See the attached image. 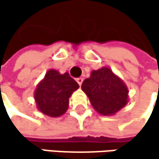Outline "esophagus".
<instances>
[{"label": "esophagus", "mask_w": 159, "mask_h": 159, "mask_svg": "<svg viewBox=\"0 0 159 159\" xmlns=\"http://www.w3.org/2000/svg\"><path fill=\"white\" fill-rule=\"evenodd\" d=\"M76 82L79 84V86H81V85H82V83H83V78H82V77L77 78V79H76Z\"/></svg>", "instance_id": "1"}]
</instances>
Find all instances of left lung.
<instances>
[{
    "label": "left lung",
    "instance_id": "obj_1",
    "mask_svg": "<svg viewBox=\"0 0 159 159\" xmlns=\"http://www.w3.org/2000/svg\"><path fill=\"white\" fill-rule=\"evenodd\" d=\"M81 89L101 115H114L129 102V89L108 66L91 71Z\"/></svg>",
    "mask_w": 159,
    "mask_h": 159
}]
</instances>
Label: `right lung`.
<instances>
[{
  "label": "right lung",
  "mask_w": 159,
  "mask_h": 159,
  "mask_svg": "<svg viewBox=\"0 0 159 159\" xmlns=\"http://www.w3.org/2000/svg\"><path fill=\"white\" fill-rule=\"evenodd\" d=\"M79 85L68 72L61 74L50 69L39 82L34 91L37 109L48 116L59 117L69 108L70 97Z\"/></svg>",
  "instance_id": "obj_1"
}]
</instances>
